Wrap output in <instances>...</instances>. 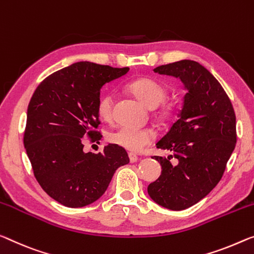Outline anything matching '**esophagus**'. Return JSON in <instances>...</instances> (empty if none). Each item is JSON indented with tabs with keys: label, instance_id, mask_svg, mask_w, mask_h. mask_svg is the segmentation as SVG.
<instances>
[{
	"label": "esophagus",
	"instance_id": "1",
	"mask_svg": "<svg viewBox=\"0 0 254 254\" xmlns=\"http://www.w3.org/2000/svg\"><path fill=\"white\" fill-rule=\"evenodd\" d=\"M128 157H129V161L131 162V163H134V162H136L138 160V157L136 154H134V153H129L128 154Z\"/></svg>",
	"mask_w": 254,
	"mask_h": 254
}]
</instances>
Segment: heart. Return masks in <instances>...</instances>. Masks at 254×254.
Returning <instances> with one entry per match:
<instances>
[{
	"mask_svg": "<svg viewBox=\"0 0 254 254\" xmlns=\"http://www.w3.org/2000/svg\"><path fill=\"white\" fill-rule=\"evenodd\" d=\"M130 92L140 102L151 109L159 107L167 97L166 88L159 81L151 78H139L129 84ZM97 115L104 122L114 118V96L104 94L97 102ZM154 137L151 129L131 126H120L109 135V140L115 145L131 152H139L152 142Z\"/></svg>",
	"mask_w": 254,
	"mask_h": 254,
	"instance_id": "1",
	"label": "heart"
}]
</instances>
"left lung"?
<instances>
[{
    "label": "left lung",
    "mask_w": 254,
    "mask_h": 254,
    "mask_svg": "<svg viewBox=\"0 0 254 254\" xmlns=\"http://www.w3.org/2000/svg\"><path fill=\"white\" fill-rule=\"evenodd\" d=\"M160 75L173 76L184 85L182 110L169 131L157 143L171 155L153 157L161 175L147 187L155 203L185 210L204 198L217 186L236 145V117L231 100L212 73L192 60L160 65Z\"/></svg>",
    "instance_id": "obj_1"
}]
</instances>
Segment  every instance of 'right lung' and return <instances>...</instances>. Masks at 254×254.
Instances as JSON below:
<instances>
[{"label":"right lung","mask_w":254,"mask_h":254,"mask_svg":"<svg viewBox=\"0 0 254 254\" xmlns=\"http://www.w3.org/2000/svg\"><path fill=\"white\" fill-rule=\"evenodd\" d=\"M128 71L80 61L50 75L34 92L23 144L37 182L62 205L81 208L99 200L116 170L129 162L126 150L115 144L102 153H85L81 139L102 137L94 130L101 88Z\"/></svg>","instance_id":"right-lung-1"}]
</instances>
